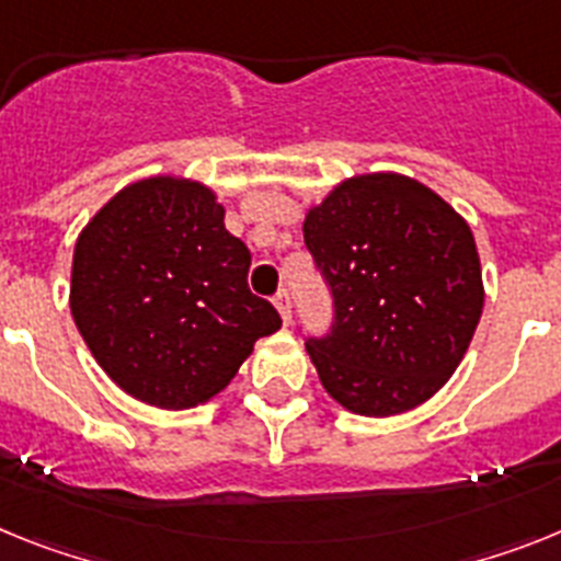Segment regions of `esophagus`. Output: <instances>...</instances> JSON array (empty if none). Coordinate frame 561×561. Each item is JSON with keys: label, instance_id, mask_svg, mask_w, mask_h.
Here are the masks:
<instances>
[{"label": "esophagus", "instance_id": "1", "mask_svg": "<svg viewBox=\"0 0 561 561\" xmlns=\"http://www.w3.org/2000/svg\"><path fill=\"white\" fill-rule=\"evenodd\" d=\"M274 305H276V310H279L282 321H285V324H290V319H294V308H290V294H287V287H279V294L274 296Z\"/></svg>", "mask_w": 561, "mask_h": 561}]
</instances>
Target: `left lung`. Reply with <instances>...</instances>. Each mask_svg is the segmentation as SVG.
<instances>
[{
    "instance_id": "8db88e82",
    "label": "left lung",
    "mask_w": 561,
    "mask_h": 561,
    "mask_svg": "<svg viewBox=\"0 0 561 561\" xmlns=\"http://www.w3.org/2000/svg\"><path fill=\"white\" fill-rule=\"evenodd\" d=\"M333 294V328L308 339L321 387L364 417L401 415L449 381L483 313L469 222L407 174H358L305 217Z\"/></svg>"
}]
</instances>
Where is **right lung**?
<instances>
[{
	"label": "right lung",
	"instance_id": "right-lung-1",
	"mask_svg": "<svg viewBox=\"0 0 561 561\" xmlns=\"http://www.w3.org/2000/svg\"><path fill=\"white\" fill-rule=\"evenodd\" d=\"M197 180L121 188L72 253L70 310L112 381L149 407L192 409L231 383L253 344L282 328L248 290L251 251Z\"/></svg>",
	"mask_w": 561,
	"mask_h": 561
}]
</instances>
